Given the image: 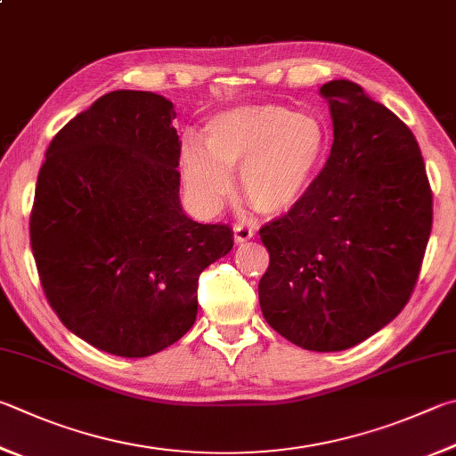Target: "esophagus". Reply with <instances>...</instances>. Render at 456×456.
Masks as SVG:
<instances>
[{"label": "esophagus", "mask_w": 456, "mask_h": 456, "mask_svg": "<svg viewBox=\"0 0 456 456\" xmlns=\"http://www.w3.org/2000/svg\"><path fill=\"white\" fill-rule=\"evenodd\" d=\"M233 233H235L237 243H245V241H249V239L255 237V231L251 227L243 225V223H237V225L233 227Z\"/></svg>", "instance_id": "obj_1"}]
</instances>
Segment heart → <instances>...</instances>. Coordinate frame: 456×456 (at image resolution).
Wrapping results in <instances>:
<instances>
[{"instance_id": "1", "label": "heart", "mask_w": 456, "mask_h": 456, "mask_svg": "<svg viewBox=\"0 0 456 456\" xmlns=\"http://www.w3.org/2000/svg\"><path fill=\"white\" fill-rule=\"evenodd\" d=\"M205 147L181 149L179 171L193 203L215 213L233 191L231 171L241 169V191L269 217L291 213L311 191L325 159V126L309 113L277 103H247L207 121Z\"/></svg>"}]
</instances>
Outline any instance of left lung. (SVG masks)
Returning a JSON list of instances; mask_svg holds the SVG:
<instances>
[{
	"instance_id": "obj_1",
	"label": "left lung",
	"mask_w": 456,
	"mask_h": 456,
	"mask_svg": "<svg viewBox=\"0 0 456 456\" xmlns=\"http://www.w3.org/2000/svg\"><path fill=\"white\" fill-rule=\"evenodd\" d=\"M333 147L299 207L261 227L265 321L307 351H345L407 305L433 227L411 129L349 79L321 87Z\"/></svg>"
}]
</instances>
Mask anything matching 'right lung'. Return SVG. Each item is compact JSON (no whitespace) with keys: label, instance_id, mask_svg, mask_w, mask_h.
Listing matches in <instances>:
<instances>
[{"label":"right lung","instance_id":"1","mask_svg":"<svg viewBox=\"0 0 456 456\" xmlns=\"http://www.w3.org/2000/svg\"><path fill=\"white\" fill-rule=\"evenodd\" d=\"M175 115L151 91L105 94L52 139L37 175L29 235L47 301L73 335L118 357L179 341L201 271L233 249L227 225L181 207Z\"/></svg>","mask_w":456,"mask_h":456}]
</instances>
